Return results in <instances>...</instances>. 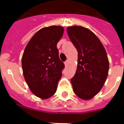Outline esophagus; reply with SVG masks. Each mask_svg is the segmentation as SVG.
<instances>
[{
	"instance_id": "esophagus-1",
	"label": "esophagus",
	"mask_w": 124,
	"mask_h": 124,
	"mask_svg": "<svg viewBox=\"0 0 124 124\" xmlns=\"http://www.w3.org/2000/svg\"><path fill=\"white\" fill-rule=\"evenodd\" d=\"M64 64H65V66H66L68 65V60H66V61H65Z\"/></svg>"
}]
</instances>
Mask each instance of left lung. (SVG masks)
Returning a JSON list of instances; mask_svg holds the SVG:
<instances>
[{
	"label": "left lung",
	"mask_w": 124,
	"mask_h": 124,
	"mask_svg": "<svg viewBox=\"0 0 124 124\" xmlns=\"http://www.w3.org/2000/svg\"><path fill=\"white\" fill-rule=\"evenodd\" d=\"M68 35L78 50L77 69L71 79L74 93L82 100H90L100 91L109 70L106 52L98 38L82 26L67 28Z\"/></svg>",
	"instance_id": "1"
}]
</instances>
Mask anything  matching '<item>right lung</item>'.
Instances as JSON below:
<instances>
[{"instance_id":"1","label":"right lung","mask_w":124,"mask_h":124,"mask_svg":"<svg viewBox=\"0 0 124 124\" xmlns=\"http://www.w3.org/2000/svg\"><path fill=\"white\" fill-rule=\"evenodd\" d=\"M64 28L52 26L40 29L33 36L23 53V75L35 96L42 99L53 96L62 75L64 64L59 58L57 43Z\"/></svg>"}]
</instances>
